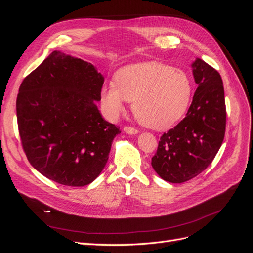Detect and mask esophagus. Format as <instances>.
Listing matches in <instances>:
<instances>
[{"mask_svg":"<svg viewBox=\"0 0 253 253\" xmlns=\"http://www.w3.org/2000/svg\"><path fill=\"white\" fill-rule=\"evenodd\" d=\"M124 129H125V132L127 133V134H137V133H138V129L133 127V126H125Z\"/></svg>","mask_w":253,"mask_h":253,"instance_id":"esophagus-1","label":"esophagus"}]
</instances>
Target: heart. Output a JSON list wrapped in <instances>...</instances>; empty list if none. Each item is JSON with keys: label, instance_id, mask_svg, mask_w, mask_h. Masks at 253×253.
I'll use <instances>...</instances> for the list:
<instances>
[{"label": "heart", "instance_id": "1", "mask_svg": "<svg viewBox=\"0 0 253 253\" xmlns=\"http://www.w3.org/2000/svg\"><path fill=\"white\" fill-rule=\"evenodd\" d=\"M192 85L187 74L155 61L121 67L100 90V102L114 119L132 102L137 119L143 126L164 129L176 124L186 113Z\"/></svg>", "mask_w": 253, "mask_h": 253}]
</instances>
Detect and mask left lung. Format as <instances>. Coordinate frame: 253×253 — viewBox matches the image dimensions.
Returning <instances> with one entry per match:
<instances>
[{"label": "left lung", "instance_id": "8db88e82", "mask_svg": "<svg viewBox=\"0 0 253 253\" xmlns=\"http://www.w3.org/2000/svg\"><path fill=\"white\" fill-rule=\"evenodd\" d=\"M197 88L177 126L160 137L152 167L164 180L181 183L206 170L223 143L226 103L219 73L196 59L192 64Z\"/></svg>", "mask_w": 253, "mask_h": 253}]
</instances>
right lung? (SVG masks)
<instances>
[{"instance_id":"right-lung-1","label":"right lung","mask_w":253,"mask_h":253,"mask_svg":"<svg viewBox=\"0 0 253 253\" xmlns=\"http://www.w3.org/2000/svg\"><path fill=\"white\" fill-rule=\"evenodd\" d=\"M103 82L91 63L55 50L21 83L17 119L22 147L45 177L83 187L103 170L121 132L96 105Z\"/></svg>"}]
</instances>
